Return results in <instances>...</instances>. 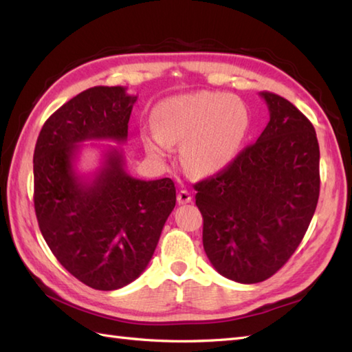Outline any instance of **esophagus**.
Instances as JSON below:
<instances>
[{"label":"esophagus","mask_w":352,"mask_h":352,"mask_svg":"<svg viewBox=\"0 0 352 352\" xmlns=\"http://www.w3.org/2000/svg\"><path fill=\"white\" fill-rule=\"evenodd\" d=\"M190 199H192V193L189 190L183 189V190L178 192V195H177L178 204H188V203H190Z\"/></svg>","instance_id":"34e87169"}]
</instances>
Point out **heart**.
<instances>
[{
  "label": "heart",
  "mask_w": 352,
  "mask_h": 352,
  "mask_svg": "<svg viewBox=\"0 0 352 352\" xmlns=\"http://www.w3.org/2000/svg\"><path fill=\"white\" fill-rule=\"evenodd\" d=\"M154 130L145 144L155 155L182 144V162L190 174L212 175L233 162L250 130V110L234 95L193 92L163 100L153 110Z\"/></svg>",
  "instance_id": "1"
}]
</instances>
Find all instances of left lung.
Returning a JSON list of instances; mask_svg holds the SVG:
<instances>
[{"instance_id":"left-lung-1","label":"left lung","mask_w":352,"mask_h":352,"mask_svg":"<svg viewBox=\"0 0 352 352\" xmlns=\"http://www.w3.org/2000/svg\"><path fill=\"white\" fill-rule=\"evenodd\" d=\"M269 122L214 177L197 183L203 245L221 275L242 284L267 280L307 231L319 198V144L294 104L260 92Z\"/></svg>"}]
</instances>
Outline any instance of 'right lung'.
I'll use <instances>...</instances> for the list:
<instances>
[{
	"mask_svg": "<svg viewBox=\"0 0 352 352\" xmlns=\"http://www.w3.org/2000/svg\"><path fill=\"white\" fill-rule=\"evenodd\" d=\"M138 96L96 86L74 96L43 124L33 155L34 210L60 265L96 290H116L145 271L175 207L170 178L145 182L109 146L94 175L76 169L83 142L124 144Z\"/></svg>",
	"mask_w": 352,
	"mask_h": 352,
	"instance_id": "1",
	"label": "right lung"
}]
</instances>
